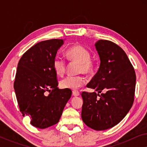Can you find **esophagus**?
I'll return each instance as SVG.
<instances>
[{
    "mask_svg": "<svg viewBox=\"0 0 147 147\" xmlns=\"http://www.w3.org/2000/svg\"><path fill=\"white\" fill-rule=\"evenodd\" d=\"M72 93H73V95L74 96H80V92L78 91V90H74V91L72 92Z\"/></svg>",
    "mask_w": 147,
    "mask_h": 147,
    "instance_id": "34e87169",
    "label": "esophagus"
}]
</instances>
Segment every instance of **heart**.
I'll return each mask as SVG.
<instances>
[{"instance_id":"b5f03b06","label":"heart","mask_w":147,"mask_h":147,"mask_svg":"<svg viewBox=\"0 0 147 147\" xmlns=\"http://www.w3.org/2000/svg\"><path fill=\"white\" fill-rule=\"evenodd\" d=\"M67 57L71 61L80 64L78 72L79 74H89L93 70L94 65L91 60V53L87 49L80 45L71 46L66 52ZM53 67L57 76L64 75L67 68L66 61L59 56H56L53 61ZM86 79L82 76H69L61 80L59 86L62 89L76 90L83 86Z\"/></svg>"}]
</instances>
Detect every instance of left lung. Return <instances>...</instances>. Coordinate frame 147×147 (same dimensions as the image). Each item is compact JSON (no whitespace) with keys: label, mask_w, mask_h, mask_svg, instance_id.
<instances>
[{"label":"left lung","mask_w":147,"mask_h":147,"mask_svg":"<svg viewBox=\"0 0 147 147\" xmlns=\"http://www.w3.org/2000/svg\"><path fill=\"white\" fill-rule=\"evenodd\" d=\"M95 46L100 65L87 87L94 89L98 94L82 92L81 115L90 128L104 130L119 123L131 108L136 74L126 53L116 43L99 40Z\"/></svg>","instance_id":"8db88e82"}]
</instances>
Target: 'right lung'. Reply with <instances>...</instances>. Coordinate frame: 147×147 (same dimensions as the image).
Masks as SVG:
<instances>
[{
	"mask_svg": "<svg viewBox=\"0 0 147 147\" xmlns=\"http://www.w3.org/2000/svg\"><path fill=\"white\" fill-rule=\"evenodd\" d=\"M63 44V39H57L39 42L23 54L18 63L14 89L20 111L37 128L57 124L71 98V90L57 88L53 67L54 58Z\"/></svg>",
	"mask_w": 147,
	"mask_h": 147,
	"instance_id": "1",
	"label": "right lung"
}]
</instances>
